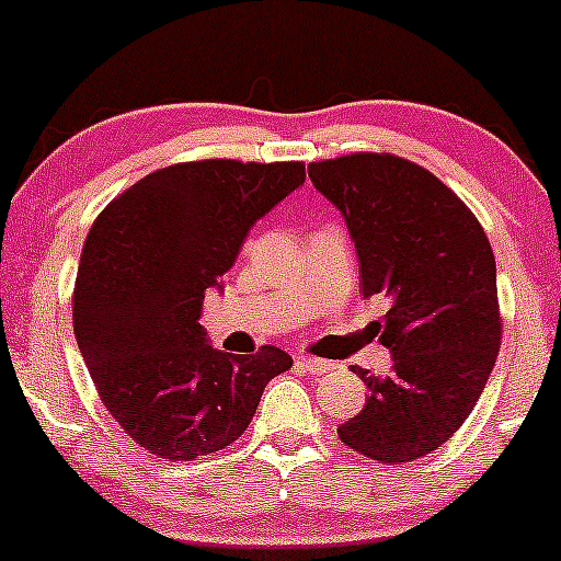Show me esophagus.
<instances>
[{
	"label": "esophagus",
	"instance_id": "esophagus-1",
	"mask_svg": "<svg viewBox=\"0 0 561 561\" xmlns=\"http://www.w3.org/2000/svg\"><path fill=\"white\" fill-rule=\"evenodd\" d=\"M295 364H298L302 371H308V375H321V371L332 369L330 362H321V358H313V356H298L295 358Z\"/></svg>",
	"mask_w": 561,
	"mask_h": 561
}]
</instances>
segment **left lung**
<instances>
[{"label":"left lung","instance_id":"left-lung-1","mask_svg":"<svg viewBox=\"0 0 561 561\" xmlns=\"http://www.w3.org/2000/svg\"><path fill=\"white\" fill-rule=\"evenodd\" d=\"M308 176L345 218L364 298L390 302L371 330L390 351L392 371L353 369L369 398L337 435L385 465L420 459L472 414L499 356L491 242L440 179L403 158L321 160Z\"/></svg>","mask_w":561,"mask_h":561}]
</instances>
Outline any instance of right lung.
I'll list each match as a JSON object with an SVG mask.
<instances>
[{
    "label": "right lung",
    "instance_id": "add662e5",
    "mask_svg": "<svg viewBox=\"0 0 561 561\" xmlns=\"http://www.w3.org/2000/svg\"><path fill=\"white\" fill-rule=\"evenodd\" d=\"M306 182L302 163L197 160L115 197L89 229L73 332L94 388L128 437L192 461L234 443L263 388L289 369L282 347L231 356L199 324L255 221Z\"/></svg>",
    "mask_w": 561,
    "mask_h": 561
}]
</instances>
